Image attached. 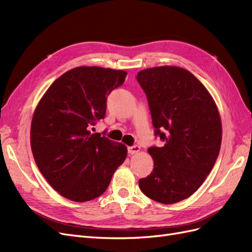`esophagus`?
Segmentation results:
<instances>
[{"label": "esophagus", "instance_id": "obj_1", "mask_svg": "<svg viewBox=\"0 0 252 252\" xmlns=\"http://www.w3.org/2000/svg\"><path fill=\"white\" fill-rule=\"evenodd\" d=\"M141 150V147L139 145H133V146L128 147V152L130 155H134V154H138V152Z\"/></svg>", "mask_w": 252, "mask_h": 252}]
</instances>
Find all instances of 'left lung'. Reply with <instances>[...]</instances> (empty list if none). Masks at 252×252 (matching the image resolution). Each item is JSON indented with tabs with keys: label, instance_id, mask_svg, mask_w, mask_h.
Here are the masks:
<instances>
[{
	"label": "left lung",
	"instance_id": "8db88e82",
	"mask_svg": "<svg viewBox=\"0 0 252 252\" xmlns=\"http://www.w3.org/2000/svg\"><path fill=\"white\" fill-rule=\"evenodd\" d=\"M136 81L147 96L155 135L164 142L148 149L154 170L140 179V189L158 203H178L200 188L216 164L222 143L217 105L203 84L180 67L148 68Z\"/></svg>",
	"mask_w": 252,
	"mask_h": 252
}]
</instances>
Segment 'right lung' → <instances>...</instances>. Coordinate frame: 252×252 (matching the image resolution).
Returning a JSON list of instances; mask_svg holds the SVG:
<instances>
[{
  "label": "right lung",
  "instance_id": "add662e5",
  "mask_svg": "<svg viewBox=\"0 0 252 252\" xmlns=\"http://www.w3.org/2000/svg\"><path fill=\"white\" fill-rule=\"evenodd\" d=\"M126 71L77 67L51 84L37 104L30 143L34 161L51 187L66 199L100 196L124 163L127 148L90 127L105 118L107 96L123 85Z\"/></svg>",
  "mask_w": 252,
  "mask_h": 252
}]
</instances>
